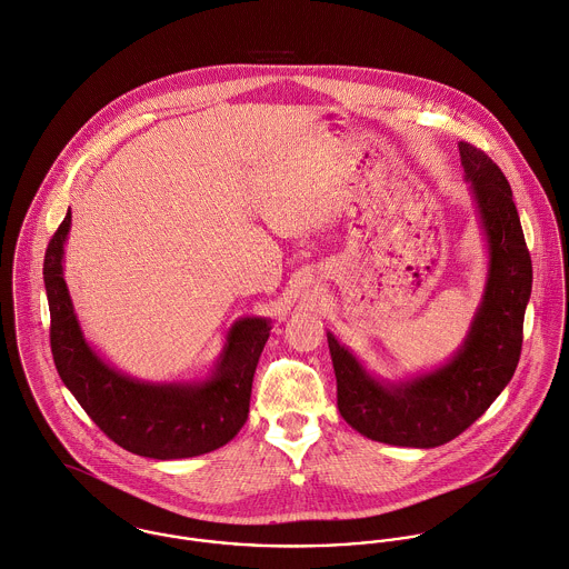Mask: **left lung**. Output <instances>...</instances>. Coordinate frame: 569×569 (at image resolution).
I'll return each instance as SVG.
<instances>
[{"label":"left lung","instance_id":"8db88e82","mask_svg":"<svg viewBox=\"0 0 569 569\" xmlns=\"http://www.w3.org/2000/svg\"><path fill=\"white\" fill-rule=\"evenodd\" d=\"M457 147L488 248L481 303L459 349L427 373L389 382L328 332L342 420L382 445L433 449L451 442L483 416L519 362L532 259L501 169L477 147Z\"/></svg>","mask_w":569,"mask_h":569}]
</instances>
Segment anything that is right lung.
Listing matches in <instances>:
<instances>
[{"instance_id":"right-lung-1","label":"right lung","mask_w":569,"mask_h":569,"mask_svg":"<svg viewBox=\"0 0 569 569\" xmlns=\"http://www.w3.org/2000/svg\"><path fill=\"white\" fill-rule=\"evenodd\" d=\"M68 211L43 259L50 306V347L63 385L97 427L129 453L182 459L211 453L230 442L248 418L252 376L270 337V319L243 317L204 380L147 382L118 371L86 341L66 279L63 246Z\"/></svg>"}]
</instances>
